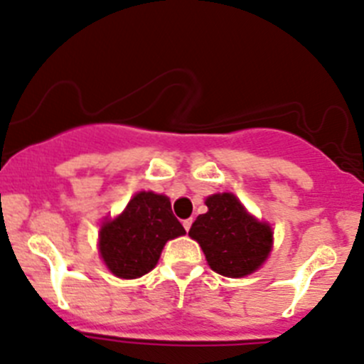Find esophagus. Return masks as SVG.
I'll list each match as a JSON object with an SVG mask.
<instances>
[{
	"label": "esophagus",
	"mask_w": 364,
	"mask_h": 364,
	"mask_svg": "<svg viewBox=\"0 0 364 364\" xmlns=\"http://www.w3.org/2000/svg\"><path fill=\"white\" fill-rule=\"evenodd\" d=\"M192 218H186V220H183V228H185V231H190V228H192Z\"/></svg>",
	"instance_id": "obj_1"
}]
</instances>
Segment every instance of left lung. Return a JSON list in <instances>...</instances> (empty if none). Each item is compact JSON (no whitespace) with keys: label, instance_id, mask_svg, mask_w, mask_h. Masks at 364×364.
I'll return each instance as SVG.
<instances>
[{"label":"left lung","instance_id":"8db88e82","mask_svg":"<svg viewBox=\"0 0 364 364\" xmlns=\"http://www.w3.org/2000/svg\"><path fill=\"white\" fill-rule=\"evenodd\" d=\"M208 211L199 215L188 235L199 242L206 261L217 274L243 277L267 259L272 229L245 211L232 193H215L206 199Z\"/></svg>","mask_w":364,"mask_h":364}]
</instances>
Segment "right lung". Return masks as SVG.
Here are the masks:
<instances>
[{
  "instance_id": "right-lung-1",
  "label": "right lung",
  "mask_w": 364,
  "mask_h": 364,
  "mask_svg": "<svg viewBox=\"0 0 364 364\" xmlns=\"http://www.w3.org/2000/svg\"><path fill=\"white\" fill-rule=\"evenodd\" d=\"M185 232L167 197L140 192L122 215L101 228L100 252L112 274L135 279L153 270L167 240Z\"/></svg>"
}]
</instances>
